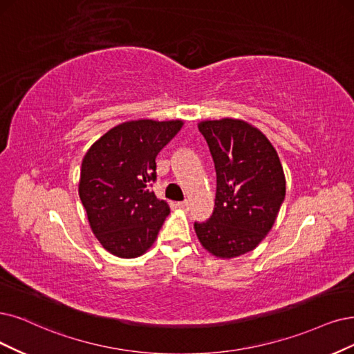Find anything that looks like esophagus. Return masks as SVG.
I'll return each instance as SVG.
<instances>
[{"mask_svg": "<svg viewBox=\"0 0 354 354\" xmlns=\"http://www.w3.org/2000/svg\"><path fill=\"white\" fill-rule=\"evenodd\" d=\"M178 207L180 208V210H188V208H189V201L188 200L180 201V203H178Z\"/></svg>", "mask_w": 354, "mask_h": 354, "instance_id": "esophagus-1", "label": "esophagus"}]
</instances>
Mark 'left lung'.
<instances>
[{
    "label": "left lung",
    "mask_w": 354,
    "mask_h": 354,
    "mask_svg": "<svg viewBox=\"0 0 354 354\" xmlns=\"http://www.w3.org/2000/svg\"><path fill=\"white\" fill-rule=\"evenodd\" d=\"M198 129L213 156L217 192L212 218L194 229L207 252L236 258L255 250L276 223L286 195L283 166L263 131L243 120H204Z\"/></svg>",
    "instance_id": "left-lung-1"
}]
</instances>
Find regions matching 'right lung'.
I'll return each instance as SVG.
<instances>
[{"label": "right lung", "mask_w": 354, "mask_h": 354, "mask_svg": "<svg viewBox=\"0 0 354 354\" xmlns=\"http://www.w3.org/2000/svg\"><path fill=\"white\" fill-rule=\"evenodd\" d=\"M182 125V120L127 121L86 151L78 195L91 232L112 255L137 258L157 239L170 208L149 185L156 179V156Z\"/></svg>", "instance_id": "obj_1"}]
</instances>
